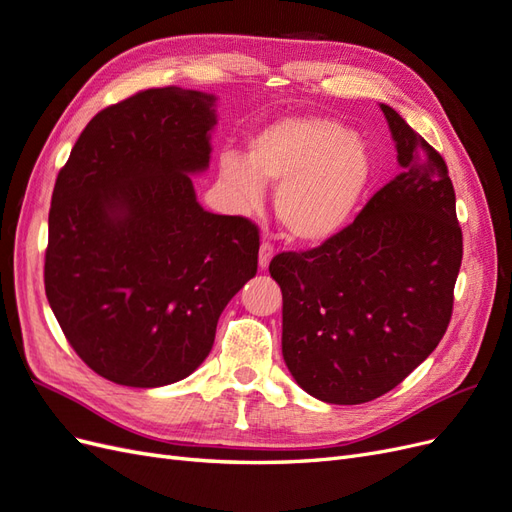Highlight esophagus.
<instances>
[{
  "label": "esophagus",
  "mask_w": 512,
  "mask_h": 512,
  "mask_svg": "<svg viewBox=\"0 0 512 512\" xmlns=\"http://www.w3.org/2000/svg\"><path fill=\"white\" fill-rule=\"evenodd\" d=\"M273 254H275L273 245H271L269 241H262V243H260V252H258V267H260L262 271H265V269L269 267V262H271Z\"/></svg>",
  "instance_id": "obj_1"
}]
</instances>
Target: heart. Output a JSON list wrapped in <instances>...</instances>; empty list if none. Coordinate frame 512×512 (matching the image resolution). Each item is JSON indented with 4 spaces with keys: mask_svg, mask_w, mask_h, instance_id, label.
Listing matches in <instances>:
<instances>
[{
    "mask_svg": "<svg viewBox=\"0 0 512 512\" xmlns=\"http://www.w3.org/2000/svg\"><path fill=\"white\" fill-rule=\"evenodd\" d=\"M220 177L243 211H258L265 185H277L273 207L284 235L318 245L350 222L369 185L371 160L339 121L292 115L254 134L247 160L224 153Z\"/></svg>",
    "mask_w": 512,
    "mask_h": 512,
    "instance_id": "obj_1",
    "label": "heart"
}]
</instances>
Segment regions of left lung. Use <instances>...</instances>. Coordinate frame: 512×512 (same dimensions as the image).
I'll return each instance as SVG.
<instances>
[{"label":"left lung","instance_id":"left-lung-1","mask_svg":"<svg viewBox=\"0 0 512 512\" xmlns=\"http://www.w3.org/2000/svg\"><path fill=\"white\" fill-rule=\"evenodd\" d=\"M399 175L309 252L271 260L282 354L297 384L337 406L376 399L436 350L453 314L463 241L446 162L380 104Z\"/></svg>","mask_w":512,"mask_h":512}]
</instances>
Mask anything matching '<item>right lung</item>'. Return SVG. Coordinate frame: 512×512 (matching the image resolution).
<instances>
[{"instance_id":"add662e5","label":"right lung","mask_w":512,"mask_h":512,"mask_svg":"<svg viewBox=\"0 0 512 512\" xmlns=\"http://www.w3.org/2000/svg\"><path fill=\"white\" fill-rule=\"evenodd\" d=\"M213 94L147 89L100 111L59 170L44 290L70 346L115 384L188 378L258 269V228L205 211Z\"/></svg>"}]
</instances>
